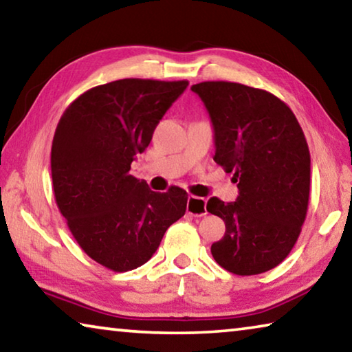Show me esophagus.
I'll use <instances>...</instances> for the list:
<instances>
[{
	"mask_svg": "<svg viewBox=\"0 0 352 352\" xmlns=\"http://www.w3.org/2000/svg\"><path fill=\"white\" fill-rule=\"evenodd\" d=\"M186 210L189 214H192V216H206V200L195 197V195H189Z\"/></svg>",
	"mask_w": 352,
	"mask_h": 352,
	"instance_id": "34e87169",
	"label": "esophagus"
}]
</instances>
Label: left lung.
Returning <instances> with one entry per match:
<instances>
[{
  "label": "left lung",
  "mask_w": 352,
  "mask_h": 352,
  "mask_svg": "<svg viewBox=\"0 0 352 352\" xmlns=\"http://www.w3.org/2000/svg\"><path fill=\"white\" fill-rule=\"evenodd\" d=\"M204 100L214 127V162L233 172L239 197L208 200L225 222L212 258L234 275H259L287 258L306 220L311 153L289 105L265 90L212 80L190 87Z\"/></svg>",
  "instance_id": "obj_1"
}]
</instances>
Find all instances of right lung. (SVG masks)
Returning a JSON list of instances; mask_svg holds the SVG:
<instances>
[{"instance_id":"add662e5","label":"right lung","mask_w":352,"mask_h":352,"mask_svg":"<svg viewBox=\"0 0 352 352\" xmlns=\"http://www.w3.org/2000/svg\"><path fill=\"white\" fill-rule=\"evenodd\" d=\"M188 80L121 79L82 93L63 111L51 148L52 189L71 234L93 261L129 272L152 258L184 216L188 192H153L130 175Z\"/></svg>"}]
</instances>
